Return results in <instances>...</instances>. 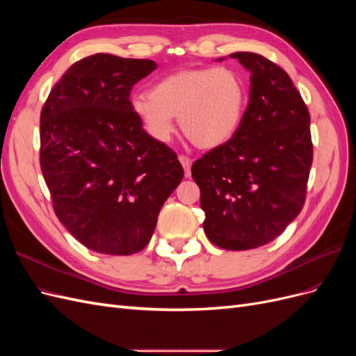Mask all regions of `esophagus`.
Returning <instances> with one entry per match:
<instances>
[{"instance_id": "obj_1", "label": "esophagus", "mask_w": 356, "mask_h": 356, "mask_svg": "<svg viewBox=\"0 0 356 356\" xmlns=\"http://www.w3.org/2000/svg\"><path fill=\"white\" fill-rule=\"evenodd\" d=\"M178 159H179V161H181L182 168H184L186 177L188 178V177H190V174H191V159H190V157H187V156H184V154H181Z\"/></svg>"}]
</instances>
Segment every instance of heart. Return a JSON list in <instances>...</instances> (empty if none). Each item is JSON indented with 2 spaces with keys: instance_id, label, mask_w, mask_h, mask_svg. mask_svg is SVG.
I'll list each match as a JSON object with an SVG mask.
<instances>
[{
  "instance_id": "1",
  "label": "heart",
  "mask_w": 356,
  "mask_h": 356,
  "mask_svg": "<svg viewBox=\"0 0 356 356\" xmlns=\"http://www.w3.org/2000/svg\"><path fill=\"white\" fill-rule=\"evenodd\" d=\"M246 102V83L241 72L230 67H217L172 72L159 80L148 96H135L131 106L156 141H168L174 132V117H178L188 141L209 149L236 135Z\"/></svg>"
}]
</instances>
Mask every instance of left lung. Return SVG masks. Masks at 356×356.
<instances>
[{
    "mask_svg": "<svg viewBox=\"0 0 356 356\" xmlns=\"http://www.w3.org/2000/svg\"><path fill=\"white\" fill-rule=\"evenodd\" d=\"M230 58L251 74L250 102L236 135L197 159L191 175L208 239L245 251L272 242L303 209L314 145L310 114L289 75L257 53Z\"/></svg>",
    "mask_w": 356,
    "mask_h": 356,
    "instance_id": "obj_1",
    "label": "left lung"
}]
</instances>
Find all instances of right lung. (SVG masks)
Segmentation results:
<instances>
[{"label":"right lung","instance_id":"right-lung-1","mask_svg":"<svg viewBox=\"0 0 356 356\" xmlns=\"http://www.w3.org/2000/svg\"><path fill=\"white\" fill-rule=\"evenodd\" d=\"M156 68L96 53L70 67L41 110L40 165L53 209L95 252L143 251L184 177L174 149L149 136L131 106L132 88Z\"/></svg>","mask_w":356,"mask_h":356}]
</instances>
